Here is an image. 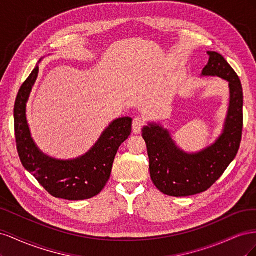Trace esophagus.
I'll list each match as a JSON object with an SVG mask.
<instances>
[{"label":"esophagus","instance_id":"34e87169","mask_svg":"<svg viewBox=\"0 0 256 256\" xmlns=\"http://www.w3.org/2000/svg\"><path fill=\"white\" fill-rule=\"evenodd\" d=\"M144 120L142 118H140V116H136V118L134 120V122H132V131L134 134H140L141 130L144 126Z\"/></svg>","mask_w":256,"mask_h":256}]
</instances>
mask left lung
Instances as JSON below:
<instances>
[{"label": "left lung", "instance_id": "1", "mask_svg": "<svg viewBox=\"0 0 256 256\" xmlns=\"http://www.w3.org/2000/svg\"><path fill=\"white\" fill-rule=\"evenodd\" d=\"M207 65L200 76H218L228 82L230 102L222 132L196 152L176 144L168 129L148 122L142 129L150 158V178L157 189L170 196H189L204 192L218 180L238 152L242 134V86L234 69L221 54L207 51Z\"/></svg>", "mask_w": 256, "mask_h": 256}]
</instances>
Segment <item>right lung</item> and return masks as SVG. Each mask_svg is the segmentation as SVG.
Instances as JSON below:
<instances>
[{
    "instance_id": "obj_1",
    "label": "right lung",
    "mask_w": 256,
    "mask_h": 256,
    "mask_svg": "<svg viewBox=\"0 0 256 256\" xmlns=\"http://www.w3.org/2000/svg\"><path fill=\"white\" fill-rule=\"evenodd\" d=\"M38 64L22 84L14 102V134L21 164L54 198H90L100 193L109 180L118 147L131 134L132 118L125 116L112 120L82 156L67 160L48 156L35 143L26 118V104L40 72Z\"/></svg>"
}]
</instances>
